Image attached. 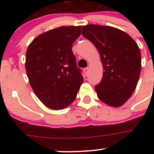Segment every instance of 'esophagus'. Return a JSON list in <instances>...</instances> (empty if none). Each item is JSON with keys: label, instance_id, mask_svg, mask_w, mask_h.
Listing matches in <instances>:
<instances>
[{"label": "esophagus", "instance_id": "1", "mask_svg": "<svg viewBox=\"0 0 154 154\" xmlns=\"http://www.w3.org/2000/svg\"><path fill=\"white\" fill-rule=\"evenodd\" d=\"M83 71H84V73L86 74V75H88V73H89V68H86L83 69Z\"/></svg>", "mask_w": 154, "mask_h": 154}]
</instances>
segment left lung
<instances>
[{
    "label": "left lung",
    "mask_w": 154,
    "mask_h": 154,
    "mask_svg": "<svg viewBox=\"0 0 154 154\" xmlns=\"http://www.w3.org/2000/svg\"><path fill=\"white\" fill-rule=\"evenodd\" d=\"M82 34L98 51L103 77L95 86L97 97L112 107L125 104L134 92L142 68L141 51L125 31L110 26L88 24Z\"/></svg>",
    "instance_id": "1"
}]
</instances>
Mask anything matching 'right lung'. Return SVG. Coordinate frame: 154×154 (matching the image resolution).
Segmentation results:
<instances>
[{
	"instance_id": "1",
	"label": "right lung",
	"mask_w": 154,
	"mask_h": 154,
	"mask_svg": "<svg viewBox=\"0 0 154 154\" xmlns=\"http://www.w3.org/2000/svg\"><path fill=\"white\" fill-rule=\"evenodd\" d=\"M81 26H62L35 37L26 52L25 69L43 104L60 110L74 102L83 82L71 48Z\"/></svg>"
}]
</instances>
